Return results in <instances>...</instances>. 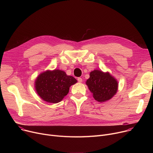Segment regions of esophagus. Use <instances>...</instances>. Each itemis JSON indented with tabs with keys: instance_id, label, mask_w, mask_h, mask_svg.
I'll return each instance as SVG.
<instances>
[{
	"instance_id": "esophagus-1",
	"label": "esophagus",
	"mask_w": 153,
	"mask_h": 153,
	"mask_svg": "<svg viewBox=\"0 0 153 153\" xmlns=\"http://www.w3.org/2000/svg\"><path fill=\"white\" fill-rule=\"evenodd\" d=\"M77 80H78L79 82H82V79L81 77H78Z\"/></svg>"
}]
</instances>
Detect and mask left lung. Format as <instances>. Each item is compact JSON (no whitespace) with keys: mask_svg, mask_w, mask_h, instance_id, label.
<instances>
[{"mask_svg":"<svg viewBox=\"0 0 153 153\" xmlns=\"http://www.w3.org/2000/svg\"><path fill=\"white\" fill-rule=\"evenodd\" d=\"M86 84L93 93L94 99L99 102L111 99L117 93L118 82L108 72L95 70L90 73Z\"/></svg>","mask_w":153,"mask_h":153,"instance_id":"obj_1","label":"left lung"}]
</instances>
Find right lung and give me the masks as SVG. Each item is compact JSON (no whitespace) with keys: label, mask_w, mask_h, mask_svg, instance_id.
I'll return each mask as SVG.
<instances>
[{"label":"right lung","mask_w":153,"mask_h":153,"mask_svg":"<svg viewBox=\"0 0 153 153\" xmlns=\"http://www.w3.org/2000/svg\"><path fill=\"white\" fill-rule=\"evenodd\" d=\"M77 80L65 71L54 70L42 73L35 80L37 94L44 101L56 103L60 102L69 92L70 87Z\"/></svg>","instance_id":"1"}]
</instances>
